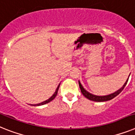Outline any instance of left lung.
<instances>
[{
    "mask_svg": "<svg viewBox=\"0 0 135 135\" xmlns=\"http://www.w3.org/2000/svg\"><path fill=\"white\" fill-rule=\"evenodd\" d=\"M128 80L126 81L125 84L123 85V86L122 87L121 89L117 90V92H115L114 93H113V94H109V95H107V96H96V95H94V94H90V92H87L86 90L83 88V86H82V85H81L79 81V85L80 89H81V92H82V94L85 96L87 99H88L91 100V101H98V102H102V101H109V100L112 99L113 98L115 97L116 96H117L118 94H119L120 92H121V91L124 89V88H125L126 85L127 83H128Z\"/></svg>",
    "mask_w": 135,
    "mask_h": 135,
    "instance_id": "1",
    "label": "left lung"
}]
</instances>
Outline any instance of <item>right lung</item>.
<instances>
[{
  "label": "right lung",
  "mask_w": 135,
  "mask_h": 135,
  "mask_svg": "<svg viewBox=\"0 0 135 135\" xmlns=\"http://www.w3.org/2000/svg\"><path fill=\"white\" fill-rule=\"evenodd\" d=\"M59 86H60V84H59V86L57 87V88H56V90L55 92H54V94H53V95H52V97H50V99H49L46 100V101H43V102H42V103H38V104H36V105H44V104H46V103H49V102H50V101H52V100L54 99V98H55L56 97V95H57L58 90H59Z\"/></svg>",
  "instance_id": "1"
}]
</instances>
